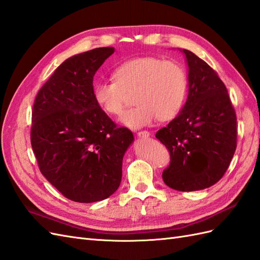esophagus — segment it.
<instances>
[{"label": "esophagus", "instance_id": "1", "mask_svg": "<svg viewBox=\"0 0 260 260\" xmlns=\"http://www.w3.org/2000/svg\"><path fill=\"white\" fill-rule=\"evenodd\" d=\"M137 135H138V137H140V138H148L150 136V132L147 131V130H142V131L137 132Z\"/></svg>", "mask_w": 260, "mask_h": 260}]
</instances>
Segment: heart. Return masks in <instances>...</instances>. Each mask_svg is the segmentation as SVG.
Segmentation results:
<instances>
[{"label":"heart","instance_id":"heart-1","mask_svg":"<svg viewBox=\"0 0 260 260\" xmlns=\"http://www.w3.org/2000/svg\"><path fill=\"white\" fill-rule=\"evenodd\" d=\"M186 91V72L178 61L143 56L118 65L112 72V80L97 81L92 96L107 115L120 116L126 94L132 93L136 105L123 113L121 122L139 129L156 118L160 121L175 118L184 105Z\"/></svg>","mask_w":260,"mask_h":260}]
</instances>
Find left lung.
<instances>
[{"mask_svg": "<svg viewBox=\"0 0 260 260\" xmlns=\"http://www.w3.org/2000/svg\"><path fill=\"white\" fill-rule=\"evenodd\" d=\"M188 65V96L181 112L155 134L170 152L162 179L176 191H199L218 182L237 147V118L224 82L194 53Z\"/></svg>", "mask_w": 260, "mask_h": 260, "instance_id": "obj_1", "label": "left lung"}]
</instances>
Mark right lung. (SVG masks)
<instances>
[{"label": "right lung", "instance_id": "add662e5", "mask_svg": "<svg viewBox=\"0 0 260 260\" xmlns=\"http://www.w3.org/2000/svg\"><path fill=\"white\" fill-rule=\"evenodd\" d=\"M115 52L99 47L66 59L37 92L30 144L42 174L74 202L92 203L117 191L132 132L99 108L93 76Z\"/></svg>", "mask_w": 260, "mask_h": 260}]
</instances>
